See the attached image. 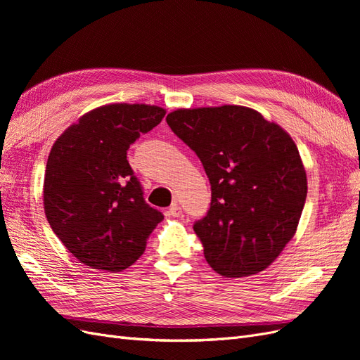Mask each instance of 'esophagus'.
Listing matches in <instances>:
<instances>
[{
  "mask_svg": "<svg viewBox=\"0 0 360 360\" xmlns=\"http://www.w3.org/2000/svg\"><path fill=\"white\" fill-rule=\"evenodd\" d=\"M169 214L171 216H174V217H180L181 216V207L177 204V202H174L171 207H169Z\"/></svg>",
  "mask_w": 360,
  "mask_h": 360,
  "instance_id": "esophagus-1",
  "label": "esophagus"
}]
</instances>
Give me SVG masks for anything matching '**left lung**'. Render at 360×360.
Returning a JSON list of instances; mask_svg holds the SVG:
<instances>
[{"instance_id": "1", "label": "left lung", "mask_w": 360, "mask_h": 360, "mask_svg": "<svg viewBox=\"0 0 360 360\" xmlns=\"http://www.w3.org/2000/svg\"><path fill=\"white\" fill-rule=\"evenodd\" d=\"M167 123L209 177L210 209L193 231L225 278L255 275L291 240L307 201V172L291 136L259 112L225 105L177 110Z\"/></svg>"}]
</instances>
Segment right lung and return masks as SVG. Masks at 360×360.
Segmentation results:
<instances>
[{"mask_svg": "<svg viewBox=\"0 0 360 360\" xmlns=\"http://www.w3.org/2000/svg\"><path fill=\"white\" fill-rule=\"evenodd\" d=\"M163 117L159 106L105 105L53 144L43 183L46 219L85 266L110 271L132 266L163 219L146 202L127 160L129 147Z\"/></svg>", "mask_w": 360, "mask_h": 360, "instance_id": "add662e5", "label": "right lung"}]
</instances>
